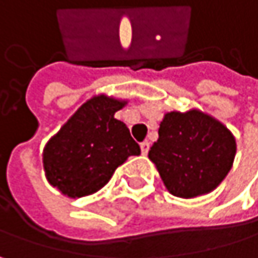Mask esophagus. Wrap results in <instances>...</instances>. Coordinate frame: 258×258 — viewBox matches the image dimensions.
Segmentation results:
<instances>
[{
    "mask_svg": "<svg viewBox=\"0 0 258 258\" xmlns=\"http://www.w3.org/2000/svg\"><path fill=\"white\" fill-rule=\"evenodd\" d=\"M149 149H150V143H149V141L141 143V153H143V155H147Z\"/></svg>",
    "mask_w": 258,
    "mask_h": 258,
    "instance_id": "obj_1",
    "label": "esophagus"
}]
</instances>
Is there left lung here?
I'll return each mask as SVG.
<instances>
[{"label":"left lung","instance_id":"8db88e82","mask_svg":"<svg viewBox=\"0 0 258 258\" xmlns=\"http://www.w3.org/2000/svg\"><path fill=\"white\" fill-rule=\"evenodd\" d=\"M149 150L167 190L190 199L214 190L231 170L236 140L222 123L199 111L169 112Z\"/></svg>","mask_w":258,"mask_h":258}]
</instances>
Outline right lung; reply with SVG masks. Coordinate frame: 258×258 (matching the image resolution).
I'll list each match as a JSON object with an SVG mask.
<instances>
[{
    "label": "right lung",
    "instance_id": "add662e5",
    "mask_svg": "<svg viewBox=\"0 0 258 258\" xmlns=\"http://www.w3.org/2000/svg\"><path fill=\"white\" fill-rule=\"evenodd\" d=\"M124 102L99 95L83 103L44 149L48 182L70 198L100 190L131 155H140L138 143L114 114Z\"/></svg>",
    "mask_w": 258,
    "mask_h": 258
}]
</instances>
